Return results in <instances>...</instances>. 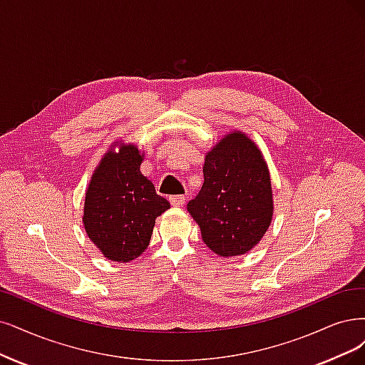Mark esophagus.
Wrapping results in <instances>:
<instances>
[{
	"instance_id": "obj_1",
	"label": "esophagus",
	"mask_w": 365,
	"mask_h": 365,
	"mask_svg": "<svg viewBox=\"0 0 365 365\" xmlns=\"http://www.w3.org/2000/svg\"><path fill=\"white\" fill-rule=\"evenodd\" d=\"M185 200H186L185 195H173V197H170V203L174 207H180L185 205Z\"/></svg>"
}]
</instances>
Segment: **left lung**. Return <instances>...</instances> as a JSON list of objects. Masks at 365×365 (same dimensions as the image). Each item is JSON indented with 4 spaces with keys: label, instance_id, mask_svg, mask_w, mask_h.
Instances as JSON below:
<instances>
[{
    "label": "left lung",
    "instance_id": "8db88e82",
    "mask_svg": "<svg viewBox=\"0 0 365 365\" xmlns=\"http://www.w3.org/2000/svg\"><path fill=\"white\" fill-rule=\"evenodd\" d=\"M205 183L187 203L205 244L228 259L251 251L274 217L271 174L248 135L232 130L205 156Z\"/></svg>",
    "mask_w": 365,
    "mask_h": 365
}]
</instances>
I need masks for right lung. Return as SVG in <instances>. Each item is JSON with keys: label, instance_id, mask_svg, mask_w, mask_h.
<instances>
[{"label": "right lung", "instance_id": "add662e5", "mask_svg": "<svg viewBox=\"0 0 365 365\" xmlns=\"http://www.w3.org/2000/svg\"><path fill=\"white\" fill-rule=\"evenodd\" d=\"M144 153L132 143L115 141L88 182L83 224L103 257L128 263L150 244L155 221L170 209L141 173Z\"/></svg>", "mask_w": 365, "mask_h": 365}]
</instances>
